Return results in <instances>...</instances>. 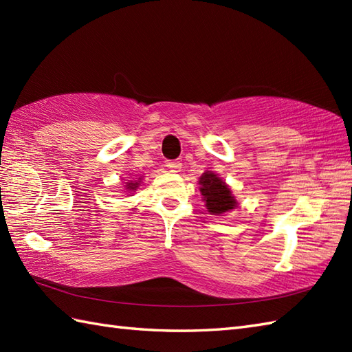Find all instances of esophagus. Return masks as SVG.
<instances>
[{
	"label": "esophagus",
	"instance_id": "1",
	"mask_svg": "<svg viewBox=\"0 0 352 352\" xmlns=\"http://www.w3.org/2000/svg\"><path fill=\"white\" fill-rule=\"evenodd\" d=\"M166 168L170 170V172H178L182 169V163L178 160H168L166 162Z\"/></svg>",
	"mask_w": 352,
	"mask_h": 352
}]
</instances>
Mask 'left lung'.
<instances>
[{"mask_svg": "<svg viewBox=\"0 0 352 352\" xmlns=\"http://www.w3.org/2000/svg\"><path fill=\"white\" fill-rule=\"evenodd\" d=\"M199 192L203 195L207 212L210 214L221 216L237 208L239 203L231 192V188L226 180L214 174L213 170H206L199 177Z\"/></svg>", "mask_w": 352, "mask_h": 352, "instance_id": "1", "label": "left lung"}]
</instances>
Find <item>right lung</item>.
Returning a JSON list of instances; mask_svg holds the SVG:
<instances>
[{
	"mask_svg": "<svg viewBox=\"0 0 352 352\" xmlns=\"http://www.w3.org/2000/svg\"><path fill=\"white\" fill-rule=\"evenodd\" d=\"M142 183V178H136V180H133V178H126V182L124 183V188H125V192L126 193H133L136 192L138 188Z\"/></svg>",
	"mask_w": 352,
	"mask_h": 352,
	"instance_id": "1",
	"label": "right lung"
}]
</instances>
